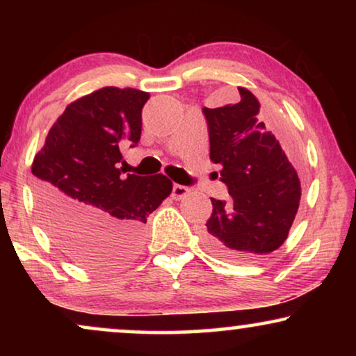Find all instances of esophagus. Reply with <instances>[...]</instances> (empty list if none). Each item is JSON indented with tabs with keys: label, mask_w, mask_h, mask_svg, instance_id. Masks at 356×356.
<instances>
[{
	"label": "esophagus",
	"mask_w": 356,
	"mask_h": 356,
	"mask_svg": "<svg viewBox=\"0 0 356 356\" xmlns=\"http://www.w3.org/2000/svg\"><path fill=\"white\" fill-rule=\"evenodd\" d=\"M189 193H191V189L183 186V184H175L173 186V191H172V196L173 199H177V201H179V199H184L186 196H189Z\"/></svg>",
	"instance_id": "1"
}]
</instances>
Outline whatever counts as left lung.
Wrapping results in <instances>:
<instances>
[{"mask_svg":"<svg viewBox=\"0 0 356 356\" xmlns=\"http://www.w3.org/2000/svg\"><path fill=\"white\" fill-rule=\"evenodd\" d=\"M235 105L204 108L211 160L220 163L227 201L212 199L204 240L212 252L232 261H251L284 245L300 206L301 186L280 143L259 121L261 104L238 87Z\"/></svg>","mask_w":356,"mask_h":356,"instance_id":"obj_1","label":"left lung"}]
</instances>
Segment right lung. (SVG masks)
Segmentation results:
<instances>
[{
  "label": "right lung",
  "instance_id": "1",
  "mask_svg": "<svg viewBox=\"0 0 356 356\" xmlns=\"http://www.w3.org/2000/svg\"><path fill=\"white\" fill-rule=\"evenodd\" d=\"M149 94L104 87L71 102L33 157L38 211L58 246L82 266L116 269L143 245L144 223L173 183L165 175H124Z\"/></svg>",
  "mask_w": 356,
  "mask_h": 356
}]
</instances>
